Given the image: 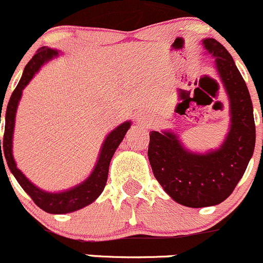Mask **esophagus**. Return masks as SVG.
Wrapping results in <instances>:
<instances>
[{
	"instance_id": "34e87169",
	"label": "esophagus",
	"mask_w": 263,
	"mask_h": 263,
	"mask_svg": "<svg viewBox=\"0 0 263 263\" xmlns=\"http://www.w3.org/2000/svg\"><path fill=\"white\" fill-rule=\"evenodd\" d=\"M153 121H154L153 115H151L150 112H146V110H143V112H139V115L136 116V122L139 123L140 126L148 127L153 124Z\"/></svg>"
}]
</instances>
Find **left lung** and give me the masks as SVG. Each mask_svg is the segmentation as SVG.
<instances>
[{
	"label": "left lung",
	"mask_w": 263,
	"mask_h": 263,
	"mask_svg": "<svg viewBox=\"0 0 263 263\" xmlns=\"http://www.w3.org/2000/svg\"><path fill=\"white\" fill-rule=\"evenodd\" d=\"M215 59V70L229 101V123L222 145L195 153L171 131H151L148 161L156 180L171 199L189 208L224 201L247 168L256 143V127L250 92L227 49L215 39L201 40Z\"/></svg>",
	"instance_id": "left-lung-1"
}]
</instances>
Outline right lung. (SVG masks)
Listing matches in <instances>:
<instances>
[{
	"instance_id": "add662e5",
	"label": "right lung",
	"mask_w": 263,
	"mask_h": 263,
	"mask_svg": "<svg viewBox=\"0 0 263 263\" xmlns=\"http://www.w3.org/2000/svg\"><path fill=\"white\" fill-rule=\"evenodd\" d=\"M59 52L60 51H58L57 49H50L48 46H43V48L39 49L36 54L32 57V59L25 66L20 82H18L17 87L13 90L12 96H11L10 101H8L6 116H5V136L2 145L0 140L1 164L4 162V159H6L8 168L12 173V175L15 176L18 184L21 185L22 189L31 197L34 203L36 204L39 208H41L46 213H51V214H66V213L79 211V209L84 208V206L93 203L102 194L104 186H106L107 178H108L110 160H112L113 155H115L120 143L122 142L126 132L131 127V121H126V122L121 123L120 126L116 127L113 131H110L107 135L106 140L103 141V145H102L101 150H99L98 160H97V164L95 168H93V171L84 181L76 185V186L69 187V189L58 193L46 192V190L40 189L36 185L32 184L22 174L20 168H17V165H16V161L12 155V141L13 129H15L16 112H17L18 103L21 101L22 90L29 84L30 81L34 78L35 74L40 70L41 66L45 64V63L50 62L54 58L59 57ZM1 145L3 146L2 151L1 150ZM5 171H6V168H5Z\"/></svg>"
}]
</instances>
